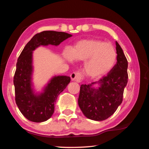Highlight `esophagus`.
<instances>
[{
    "mask_svg": "<svg viewBox=\"0 0 149 149\" xmlns=\"http://www.w3.org/2000/svg\"><path fill=\"white\" fill-rule=\"evenodd\" d=\"M70 77H71V79L73 81H75L77 83H79L81 81L82 77H81V75L80 73L79 72H73L70 75Z\"/></svg>",
    "mask_w": 149,
    "mask_h": 149,
    "instance_id": "obj_1",
    "label": "esophagus"
}]
</instances>
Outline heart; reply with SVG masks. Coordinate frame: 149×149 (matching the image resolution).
<instances>
[{
    "mask_svg": "<svg viewBox=\"0 0 149 149\" xmlns=\"http://www.w3.org/2000/svg\"><path fill=\"white\" fill-rule=\"evenodd\" d=\"M65 61L84 62V74L97 79L107 74L114 66L117 58L116 51L110 43L97 39H86L75 42L72 50L63 53Z\"/></svg>",
    "mask_w": 149,
    "mask_h": 149,
    "instance_id": "obj_1",
    "label": "heart"
}]
</instances>
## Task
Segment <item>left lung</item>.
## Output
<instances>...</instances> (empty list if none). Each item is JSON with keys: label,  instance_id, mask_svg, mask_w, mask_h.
Wrapping results in <instances>:
<instances>
[{"label": "left lung", "instance_id": "1", "mask_svg": "<svg viewBox=\"0 0 149 149\" xmlns=\"http://www.w3.org/2000/svg\"><path fill=\"white\" fill-rule=\"evenodd\" d=\"M117 63L98 81L81 85L78 104L85 117L102 121L111 116L122 104L124 88L127 84L128 63L120 45L116 41ZM98 84L95 88L94 85Z\"/></svg>", "mask_w": 149, "mask_h": 149}]
</instances>
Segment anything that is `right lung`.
Segmentation results:
<instances>
[{
	"label": "right lung",
	"instance_id": "1",
	"mask_svg": "<svg viewBox=\"0 0 149 149\" xmlns=\"http://www.w3.org/2000/svg\"><path fill=\"white\" fill-rule=\"evenodd\" d=\"M72 36L65 32L42 31L34 35L27 42L17 59L14 77L15 100L22 114L31 122H42L50 118L58 96L70 82L69 76H54L41 92H35L32 81L33 52L40 46H58Z\"/></svg>",
	"mask_w": 149,
	"mask_h": 149
}]
</instances>
